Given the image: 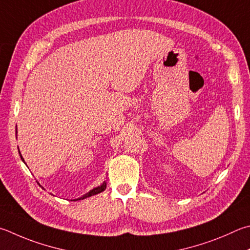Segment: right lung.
I'll list each match as a JSON object with an SVG mask.
<instances>
[{
	"instance_id": "obj_1",
	"label": "right lung",
	"mask_w": 250,
	"mask_h": 250,
	"mask_svg": "<svg viewBox=\"0 0 250 250\" xmlns=\"http://www.w3.org/2000/svg\"><path fill=\"white\" fill-rule=\"evenodd\" d=\"M17 132V131H16ZM18 153H20V156H21V160L25 163V161H24V158H22V156H21V152H20V149H18ZM26 164V163H25ZM106 186H107V183L106 181H104V183L101 185V186H98V187H96V188H93L92 190H89V191L87 192V193H85V194H83V196L82 197H80V198H78V199H73V200H71V201H78V200H83V199H86V198H88V197H92V196H95V194H98V193H101V192H103L104 190L106 189Z\"/></svg>"
}]
</instances>
